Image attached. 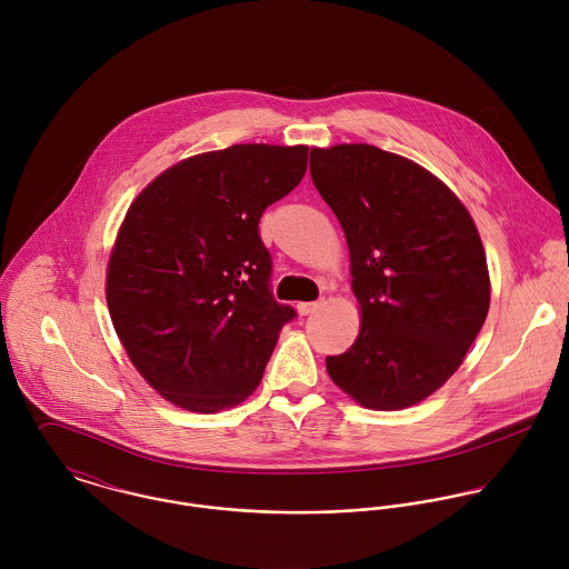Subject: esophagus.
Instances as JSON below:
<instances>
[{"label":"esophagus","instance_id":"esophagus-1","mask_svg":"<svg viewBox=\"0 0 569 569\" xmlns=\"http://www.w3.org/2000/svg\"><path fill=\"white\" fill-rule=\"evenodd\" d=\"M318 307H320V302H300L298 305V313L300 316H311Z\"/></svg>","mask_w":569,"mask_h":569}]
</instances>
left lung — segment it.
Returning a JSON list of instances; mask_svg holds the SVG:
<instances>
[{
	"mask_svg": "<svg viewBox=\"0 0 569 569\" xmlns=\"http://www.w3.org/2000/svg\"><path fill=\"white\" fill-rule=\"evenodd\" d=\"M311 179L346 234L361 307L357 341L326 370L363 407L416 406L460 368L487 320L473 219L422 166L370 144L311 149Z\"/></svg>",
	"mask_w": 569,
	"mask_h": 569,
	"instance_id": "8db88e82",
	"label": "left lung"
}]
</instances>
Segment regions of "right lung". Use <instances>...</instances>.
I'll return each instance as SVG.
<instances>
[{
    "mask_svg": "<svg viewBox=\"0 0 569 569\" xmlns=\"http://www.w3.org/2000/svg\"><path fill=\"white\" fill-rule=\"evenodd\" d=\"M307 147L234 144L168 168L131 203L107 305L138 372L166 401L214 413L262 379L298 313L271 291L258 223L307 172Z\"/></svg>",
    "mask_w": 569,
    "mask_h": 569,
    "instance_id": "add662e5",
    "label": "right lung"
}]
</instances>
